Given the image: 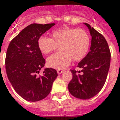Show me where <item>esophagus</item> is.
<instances>
[{
	"mask_svg": "<svg viewBox=\"0 0 120 120\" xmlns=\"http://www.w3.org/2000/svg\"><path fill=\"white\" fill-rule=\"evenodd\" d=\"M57 73H58V74L60 75L61 73H63V70L62 69H58L57 70Z\"/></svg>",
	"mask_w": 120,
	"mask_h": 120,
	"instance_id": "esophagus-1",
	"label": "esophagus"
}]
</instances>
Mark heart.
Wrapping results in <instances>:
<instances>
[{"label":"heart","instance_id":"1","mask_svg":"<svg viewBox=\"0 0 120 120\" xmlns=\"http://www.w3.org/2000/svg\"><path fill=\"white\" fill-rule=\"evenodd\" d=\"M51 35V38L41 36L38 40V49L44 54L53 52L59 46L60 51L47 59V64L51 68H65L72 59L79 61L89 51L91 39L84 29L64 26L52 31Z\"/></svg>","mask_w":120,"mask_h":120}]
</instances>
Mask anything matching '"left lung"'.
<instances>
[{
  "instance_id": "left-lung-1",
  "label": "left lung",
  "mask_w": 120,
  "mask_h": 120,
  "mask_svg": "<svg viewBox=\"0 0 120 120\" xmlns=\"http://www.w3.org/2000/svg\"><path fill=\"white\" fill-rule=\"evenodd\" d=\"M92 36L89 52L78 64L81 71L71 69L73 78L68 84L70 94L75 98L88 99L97 95L107 79L110 64V52L104 36L88 23Z\"/></svg>"
}]
</instances>
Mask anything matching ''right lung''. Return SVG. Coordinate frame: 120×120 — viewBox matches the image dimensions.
Returning <instances> with one entry per match:
<instances>
[{
    "label": "right lung",
    "mask_w": 120,
    "mask_h": 120,
    "mask_svg": "<svg viewBox=\"0 0 120 120\" xmlns=\"http://www.w3.org/2000/svg\"><path fill=\"white\" fill-rule=\"evenodd\" d=\"M54 23L31 24L11 41L6 55V70L15 91L21 98L35 102L49 94L52 83L57 77L56 69L45 68V60L38 47V40Z\"/></svg>",
    "instance_id": "add662e5"
}]
</instances>
